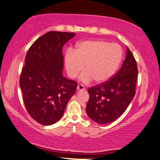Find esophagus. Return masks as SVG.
I'll use <instances>...</instances> for the list:
<instances>
[{
    "label": "esophagus",
    "instance_id": "obj_1",
    "mask_svg": "<svg viewBox=\"0 0 160 160\" xmlns=\"http://www.w3.org/2000/svg\"><path fill=\"white\" fill-rule=\"evenodd\" d=\"M86 90V88L84 87L83 85L82 84H79L77 86V90L78 91H83Z\"/></svg>",
    "mask_w": 160,
    "mask_h": 160
}]
</instances>
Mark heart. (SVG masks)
Instances as JSON below:
<instances>
[{
    "label": "heart",
    "instance_id": "obj_1",
    "mask_svg": "<svg viewBox=\"0 0 160 160\" xmlns=\"http://www.w3.org/2000/svg\"><path fill=\"white\" fill-rule=\"evenodd\" d=\"M122 58V49L118 44L97 40L78 44L74 52L68 51L64 58L68 75L75 78L83 70L80 79L84 83L94 80L103 83L114 75Z\"/></svg>",
    "mask_w": 160,
    "mask_h": 160
}]
</instances>
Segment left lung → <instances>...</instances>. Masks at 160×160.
Here are the masks:
<instances>
[{"instance_id": "1", "label": "left lung", "mask_w": 160, "mask_h": 160, "mask_svg": "<svg viewBox=\"0 0 160 160\" xmlns=\"http://www.w3.org/2000/svg\"><path fill=\"white\" fill-rule=\"evenodd\" d=\"M136 61L129 48L122 67L111 79L88 90V116L98 124L111 123L125 112L136 94Z\"/></svg>"}]
</instances>
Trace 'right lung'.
<instances>
[{"mask_svg": "<svg viewBox=\"0 0 160 160\" xmlns=\"http://www.w3.org/2000/svg\"><path fill=\"white\" fill-rule=\"evenodd\" d=\"M75 33L50 31L31 46L20 78L24 104L29 114L43 125L61 119L75 94L77 81L63 77L62 48Z\"/></svg>", "mask_w": 160, "mask_h": 160, "instance_id": "add662e5", "label": "right lung"}]
</instances>
